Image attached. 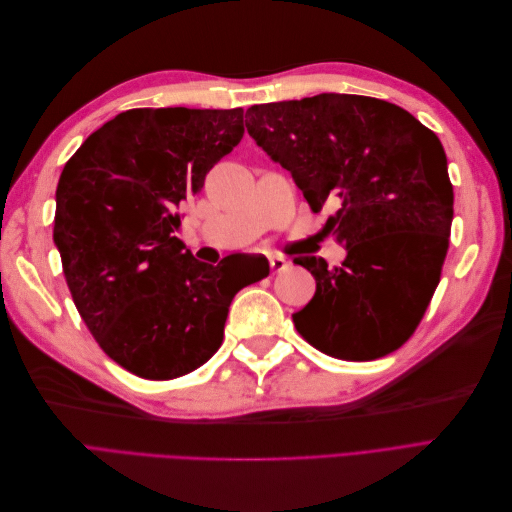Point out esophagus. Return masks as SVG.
I'll use <instances>...</instances> for the list:
<instances>
[{"label":"esophagus","instance_id":"34e87169","mask_svg":"<svg viewBox=\"0 0 512 512\" xmlns=\"http://www.w3.org/2000/svg\"><path fill=\"white\" fill-rule=\"evenodd\" d=\"M269 265H271L273 273H280V271H284L288 267V260L284 256H271L269 258Z\"/></svg>","mask_w":512,"mask_h":512}]
</instances>
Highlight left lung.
I'll return each mask as SVG.
<instances>
[{"instance_id":"1","label":"left lung","mask_w":512,"mask_h":512,"mask_svg":"<svg viewBox=\"0 0 512 512\" xmlns=\"http://www.w3.org/2000/svg\"><path fill=\"white\" fill-rule=\"evenodd\" d=\"M247 132L280 162L346 245L342 267L294 258L316 294L292 322L307 344L342 361H374L404 346L440 284L453 222V183L440 138L378 98L320 94L254 104Z\"/></svg>"}]
</instances>
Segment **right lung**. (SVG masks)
Here are the masks:
<instances>
[{"instance_id":"1","label":"right lung","mask_w":512,"mask_h":512,"mask_svg":"<svg viewBox=\"0 0 512 512\" xmlns=\"http://www.w3.org/2000/svg\"><path fill=\"white\" fill-rule=\"evenodd\" d=\"M243 132V108H132L91 134L59 177L53 239L74 305L98 346L138 378L205 365L232 299L254 282L226 258L196 260L175 237L179 209Z\"/></svg>"}]
</instances>
